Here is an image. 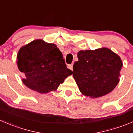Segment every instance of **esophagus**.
Returning a JSON list of instances; mask_svg holds the SVG:
<instances>
[{"instance_id": "34e87169", "label": "esophagus", "mask_w": 133, "mask_h": 133, "mask_svg": "<svg viewBox=\"0 0 133 133\" xmlns=\"http://www.w3.org/2000/svg\"><path fill=\"white\" fill-rule=\"evenodd\" d=\"M73 64H69V65H68V68H69V69H71V70H73Z\"/></svg>"}]
</instances>
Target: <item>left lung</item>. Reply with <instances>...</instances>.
Wrapping results in <instances>:
<instances>
[{
  "mask_svg": "<svg viewBox=\"0 0 133 133\" xmlns=\"http://www.w3.org/2000/svg\"><path fill=\"white\" fill-rule=\"evenodd\" d=\"M73 65V77L82 94L99 97L109 94L119 82L122 62L107 48L81 51Z\"/></svg>",
  "mask_w": 133,
  "mask_h": 133,
  "instance_id": "left-lung-1",
  "label": "left lung"
}]
</instances>
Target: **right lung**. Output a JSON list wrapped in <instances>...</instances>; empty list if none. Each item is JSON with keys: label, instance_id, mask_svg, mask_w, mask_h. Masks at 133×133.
<instances>
[{"label": "right lung", "instance_id": "obj_1", "mask_svg": "<svg viewBox=\"0 0 133 133\" xmlns=\"http://www.w3.org/2000/svg\"><path fill=\"white\" fill-rule=\"evenodd\" d=\"M17 58L19 71L26 76L23 83L41 94L55 90L73 73L67 68L62 54L56 45L41 39L22 47Z\"/></svg>", "mask_w": 133, "mask_h": 133}]
</instances>
